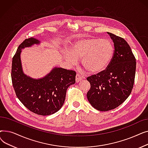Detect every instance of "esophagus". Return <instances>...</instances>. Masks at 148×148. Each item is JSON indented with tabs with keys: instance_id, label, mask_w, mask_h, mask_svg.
<instances>
[{
	"instance_id": "1",
	"label": "esophagus",
	"mask_w": 148,
	"mask_h": 148,
	"mask_svg": "<svg viewBox=\"0 0 148 148\" xmlns=\"http://www.w3.org/2000/svg\"><path fill=\"white\" fill-rule=\"evenodd\" d=\"M84 79V77L82 75H80V74H77L75 76V81L77 83L79 82L80 81H81L82 79Z\"/></svg>"
}]
</instances>
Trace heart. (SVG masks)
<instances>
[{
	"label": "heart",
	"mask_w": 148,
	"mask_h": 148,
	"mask_svg": "<svg viewBox=\"0 0 148 148\" xmlns=\"http://www.w3.org/2000/svg\"><path fill=\"white\" fill-rule=\"evenodd\" d=\"M114 54V47L112 42L99 38H83L75 42L65 59L75 64L77 58H82V65L90 73L103 72L110 65Z\"/></svg>",
	"instance_id": "b5f03b06"
}]
</instances>
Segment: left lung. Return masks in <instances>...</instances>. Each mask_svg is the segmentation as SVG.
<instances>
[{
  "label": "left lung",
  "instance_id": "obj_1",
  "mask_svg": "<svg viewBox=\"0 0 148 148\" xmlns=\"http://www.w3.org/2000/svg\"><path fill=\"white\" fill-rule=\"evenodd\" d=\"M114 43L113 59L107 68L87 78L90 89L87 98L93 107L108 111L119 106L130 96L134 82L136 62L123 38L107 32Z\"/></svg>",
  "mask_w": 148,
  "mask_h": 148
}]
</instances>
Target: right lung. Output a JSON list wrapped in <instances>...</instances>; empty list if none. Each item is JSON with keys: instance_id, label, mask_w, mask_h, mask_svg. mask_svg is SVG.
Returning <instances> with one entry per match:
<instances>
[{"instance_id": "add662e5", "label": "right lung", "mask_w": 148, "mask_h": 148, "mask_svg": "<svg viewBox=\"0 0 148 148\" xmlns=\"http://www.w3.org/2000/svg\"><path fill=\"white\" fill-rule=\"evenodd\" d=\"M40 43L39 40L30 38L18 46L12 58L11 78L15 94L21 103L34 113L47 116L55 113L63 106L68 88L75 83L76 73L56 66L40 79L25 74L20 58L21 50Z\"/></svg>"}]
</instances>
